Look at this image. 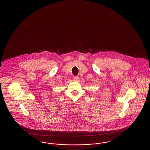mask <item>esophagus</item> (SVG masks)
<instances>
[{
    "label": "esophagus",
    "instance_id": "esophagus-1",
    "mask_svg": "<svg viewBox=\"0 0 150 150\" xmlns=\"http://www.w3.org/2000/svg\"><path fill=\"white\" fill-rule=\"evenodd\" d=\"M79 77L78 76H74V80L75 81H78V80H79Z\"/></svg>",
    "mask_w": 150,
    "mask_h": 150
}]
</instances>
